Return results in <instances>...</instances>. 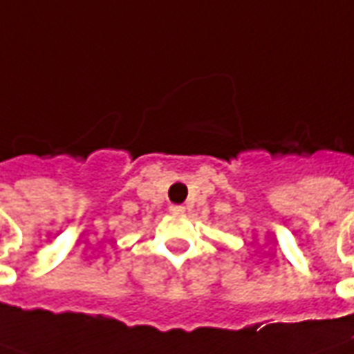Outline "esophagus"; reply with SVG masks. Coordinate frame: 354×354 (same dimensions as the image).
<instances>
[{"label": "esophagus", "mask_w": 354, "mask_h": 354, "mask_svg": "<svg viewBox=\"0 0 354 354\" xmlns=\"http://www.w3.org/2000/svg\"><path fill=\"white\" fill-rule=\"evenodd\" d=\"M185 211H187L185 205H171V207H169V213H171V215H183Z\"/></svg>", "instance_id": "esophagus-1"}]
</instances>
